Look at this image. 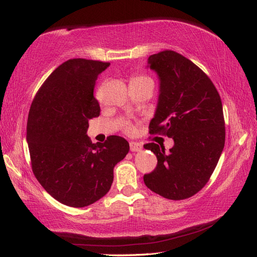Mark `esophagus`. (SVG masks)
<instances>
[{"label":"esophagus","instance_id":"34e87169","mask_svg":"<svg viewBox=\"0 0 257 257\" xmlns=\"http://www.w3.org/2000/svg\"><path fill=\"white\" fill-rule=\"evenodd\" d=\"M129 146H130V151H132V152H138V151H141L142 147H143L142 144L136 143V142H130Z\"/></svg>","mask_w":257,"mask_h":257}]
</instances>
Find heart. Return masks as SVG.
<instances>
[{
  "mask_svg": "<svg viewBox=\"0 0 257 257\" xmlns=\"http://www.w3.org/2000/svg\"><path fill=\"white\" fill-rule=\"evenodd\" d=\"M145 82H153L151 77H148L147 75H144V74H135V75L132 76L130 78V84H141ZM125 129L130 130L132 129V125L127 124L125 125Z\"/></svg>",
  "mask_w": 257,
  "mask_h": 257,
  "instance_id": "b5f03b06",
  "label": "heart"
}]
</instances>
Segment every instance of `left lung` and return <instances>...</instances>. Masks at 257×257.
<instances>
[{
    "mask_svg": "<svg viewBox=\"0 0 257 257\" xmlns=\"http://www.w3.org/2000/svg\"><path fill=\"white\" fill-rule=\"evenodd\" d=\"M160 78V96L149 134L174 141L170 153L155 143L144 145L157 157L156 169L144 175L153 192L183 200L208 183L225 146L220 95L201 68L173 50L148 57Z\"/></svg>",
    "mask_w": 257,
    "mask_h": 257,
    "instance_id": "1",
    "label": "left lung"
}]
</instances>
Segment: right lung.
<instances>
[{"instance_id": "right-lung-1", "label": "right lung", "mask_w": 257, "mask_h": 257, "mask_svg": "<svg viewBox=\"0 0 257 257\" xmlns=\"http://www.w3.org/2000/svg\"><path fill=\"white\" fill-rule=\"evenodd\" d=\"M109 65L68 59L47 77L30 106L27 142L32 172L51 197L69 207H86L104 197L114 166L129 152L122 137L92 144L86 135L88 120L100 115L95 81Z\"/></svg>"}]
</instances>
